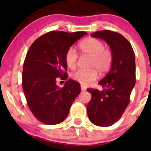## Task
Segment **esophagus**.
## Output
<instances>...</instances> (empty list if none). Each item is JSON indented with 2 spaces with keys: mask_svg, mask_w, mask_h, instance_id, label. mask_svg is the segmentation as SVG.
Returning a JSON list of instances; mask_svg holds the SVG:
<instances>
[{
  "mask_svg": "<svg viewBox=\"0 0 151 151\" xmlns=\"http://www.w3.org/2000/svg\"><path fill=\"white\" fill-rule=\"evenodd\" d=\"M81 91H85V90L86 89V88L84 86L81 85Z\"/></svg>",
  "mask_w": 151,
  "mask_h": 151,
  "instance_id": "obj_1",
  "label": "esophagus"
}]
</instances>
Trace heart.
<instances>
[{"label":"heart","instance_id":"b5f03b06","mask_svg":"<svg viewBox=\"0 0 151 151\" xmlns=\"http://www.w3.org/2000/svg\"><path fill=\"white\" fill-rule=\"evenodd\" d=\"M81 53L91 58L89 70H79L72 74L74 81L81 85L89 86L98 78L97 70L100 73L104 74L110 70L113 63V54L109 49L105 48L104 43L96 38L90 37L81 41L79 44ZM65 62L67 67L74 69L77 65L78 54L73 47H70L65 54Z\"/></svg>","mask_w":151,"mask_h":151}]
</instances>
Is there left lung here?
I'll return each mask as SVG.
<instances>
[{
  "label": "left lung",
  "mask_w": 151,
  "mask_h": 151,
  "mask_svg": "<svg viewBox=\"0 0 151 151\" xmlns=\"http://www.w3.org/2000/svg\"><path fill=\"white\" fill-rule=\"evenodd\" d=\"M91 36L105 40L113 54L110 71L99 82L103 90L87 89L91 94L87 105L89 120L94 125L106 127L119 121L129 104L136 84L135 54L131 43L118 32L100 30Z\"/></svg>",
  "instance_id": "1"
}]
</instances>
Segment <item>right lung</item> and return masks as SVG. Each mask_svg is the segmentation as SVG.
Returning <instances> with one entry per match:
<instances>
[{
	"mask_svg": "<svg viewBox=\"0 0 151 151\" xmlns=\"http://www.w3.org/2000/svg\"><path fill=\"white\" fill-rule=\"evenodd\" d=\"M87 32L51 31L38 37L26 55L22 70V89L34 116L47 125H55L67 118L81 91L77 81L68 79L62 88L58 77L66 79L65 54Z\"/></svg>",
	"mask_w": 151,
	"mask_h": 151,
	"instance_id": "add662e5",
	"label": "right lung"
}]
</instances>
